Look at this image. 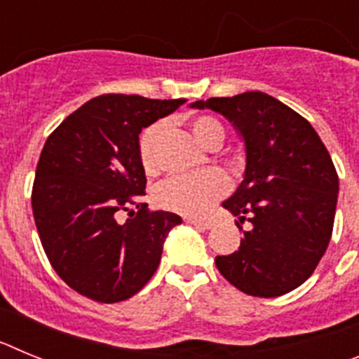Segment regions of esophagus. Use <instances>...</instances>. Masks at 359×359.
I'll list each match as a JSON object with an SVG mask.
<instances>
[{
	"label": "esophagus",
	"mask_w": 359,
	"mask_h": 359,
	"mask_svg": "<svg viewBox=\"0 0 359 359\" xmlns=\"http://www.w3.org/2000/svg\"><path fill=\"white\" fill-rule=\"evenodd\" d=\"M185 223L192 224V226L196 228H201V230H208V228H212V223L210 221H203V219H185Z\"/></svg>",
	"instance_id": "esophagus-1"
}]
</instances>
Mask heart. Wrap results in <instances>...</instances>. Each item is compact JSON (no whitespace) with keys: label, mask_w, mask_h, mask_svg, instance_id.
I'll return each mask as SVG.
<instances>
[{"label":"heart","mask_w":359,"mask_h":359,"mask_svg":"<svg viewBox=\"0 0 359 359\" xmlns=\"http://www.w3.org/2000/svg\"><path fill=\"white\" fill-rule=\"evenodd\" d=\"M161 123H154L140 136L138 154L145 172H154L158 167V144L161 138ZM190 135L201 147L217 149L224 142V126L212 115H199L190 120ZM228 190V180L217 170L203 174L176 176L156 189V203L161 208L183 215H203Z\"/></svg>","instance_id":"heart-1"}]
</instances>
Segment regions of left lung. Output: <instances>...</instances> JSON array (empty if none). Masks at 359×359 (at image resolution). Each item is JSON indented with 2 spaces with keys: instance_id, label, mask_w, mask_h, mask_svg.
I'll list each match as a JSON object with an SVG mask.
<instances>
[{
  "instance_id": "1",
  "label": "left lung",
  "mask_w": 359,
  "mask_h": 359,
  "mask_svg": "<svg viewBox=\"0 0 359 359\" xmlns=\"http://www.w3.org/2000/svg\"><path fill=\"white\" fill-rule=\"evenodd\" d=\"M212 109L244 142L246 169L228 212L252 226L237 252L215 257L224 278L252 297H280L307 280L329 246L338 174L327 149L304 116L262 91L190 104Z\"/></svg>"
}]
</instances>
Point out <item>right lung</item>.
Segmentation results:
<instances>
[{
    "label": "right lung",
    "mask_w": 359,
    "mask_h": 359,
    "mask_svg": "<svg viewBox=\"0 0 359 359\" xmlns=\"http://www.w3.org/2000/svg\"><path fill=\"white\" fill-rule=\"evenodd\" d=\"M185 102L102 95L48 136L32 210L50 264L77 293L104 304L128 300L158 269L165 239L182 217L136 203L147 183L138 135ZM129 204L139 212H130ZM120 210L132 214L126 224L116 221Z\"/></svg>",
    "instance_id": "add662e5"
}]
</instances>
